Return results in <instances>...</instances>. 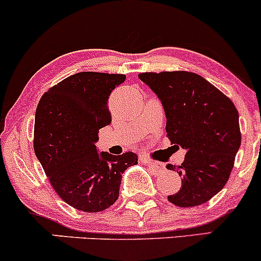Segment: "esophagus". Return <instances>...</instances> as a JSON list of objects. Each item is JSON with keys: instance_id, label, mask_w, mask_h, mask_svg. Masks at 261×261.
Returning a JSON list of instances; mask_svg holds the SVG:
<instances>
[{"instance_id": "1", "label": "esophagus", "mask_w": 261, "mask_h": 261, "mask_svg": "<svg viewBox=\"0 0 261 261\" xmlns=\"http://www.w3.org/2000/svg\"><path fill=\"white\" fill-rule=\"evenodd\" d=\"M147 166L151 168L152 170H153L154 173H158V172H162V170L164 169V166L162 163H160V162H147Z\"/></svg>"}]
</instances>
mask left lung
Returning a JSON list of instances; mask_svg holds the SVG:
<instances>
[{"label":"left lung","instance_id":"left-lung-1","mask_svg":"<svg viewBox=\"0 0 261 261\" xmlns=\"http://www.w3.org/2000/svg\"><path fill=\"white\" fill-rule=\"evenodd\" d=\"M139 79L153 91L166 113L167 136L187 151L175 168L181 188L168 200L180 207L208 201L228 180L242 142L233 101L200 74L188 71L143 72Z\"/></svg>","mask_w":261,"mask_h":261}]
</instances>
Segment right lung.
<instances>
[{
    "label": "right lung",
    "mask_w": 261,
    "mask_h": 261,
    "mask_svg": "<svg viewBox=\"0 0 261 261\" xmlns=\"http://www.w3.org/2000/svg\"><path fill=\"white\" fill-rule=\"evenodd\" d=\"M126 76L79 72L44 93L35 112L34 152L54 190L66 203L99 212L119 197L121 175L137 155L98 153L94 143L112 122L108 99Z\"/></svg>",
    "instance_id": "obj_1"
}]
</instances>
